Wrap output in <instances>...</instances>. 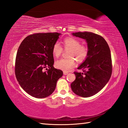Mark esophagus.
<instances>
[{"label": "esophagus", "instance_id": "1", "mask_svg": "<svg viewBox=\"0 0 128 128\" xmlns=\"http://www.w3.org/2000/svg\"><path fill=\"white\" fill-rule=\"evenodd\" d=\"M68 74V73L67 72H64V75H67Z\"/></svg>", "mask_w": 128, "mask_h": 128}]
</instances>
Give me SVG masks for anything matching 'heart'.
<instances>
[{"label": "heart", "instance_id": "1", "mask_svg": "<svg viewBox=\"0 0 128 128\" xmlns=\"http://www.w3.org/2000/svg\"><path fill=\"white\" fill-rule=\"evenodd\" d=\"M64 50H69L67 53L68 58H62L55 62V66L57 68L64 72L71 70L76 65V59L78 63H82L86 60L89 54V49L86 45L80 44L78 39L73 37L65 38L62 42ZM62 46L58 42L53 45L52 52L55 58H59L62 54Z\"/></svg>", "mask_w": 128, "mask_h": 128}]
</instances>
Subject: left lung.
<instances>
[{"instance_id": "8db88e82", "label": "left lung", "mask_w": 128, "mask_h": 128, "mask_svg": "<svg viewBox=\"0 0 128 128\" xmlns=\"http://www.w3.org/2000/svg\"><path fill=\"white\" fill-rule=\"evenodd\" d=\"M72 34L86 39L89 54L78 67L83 72H74L76 78L70 86L76 95L90 97L100 92L110 80L112 72L110 51L106 41L100 35L88 32Z\"/></svg>"}]
</instances>
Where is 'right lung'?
<instances>
[{
	"label": "right lung",
	"mask_w": 128,
	"mask_h": 128,
	"mask_svg": "<svg viewBox=\"0 0 128 128\" xmlns=\"http://www.w3.org/2000/svg\"><path fill=\"white\" fill-rule=\"evenodd\" d=\"M60 33H35L22 42L17 52L15 72L21 87L28 94L44 98L54 92L58 79L63 75L61 70L53 66L52 52ZM48 66L49 69L45 72Z\"/></svg>",
	"instance_id": "add662e5"
}]
</instances>
